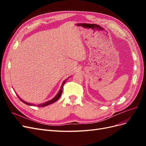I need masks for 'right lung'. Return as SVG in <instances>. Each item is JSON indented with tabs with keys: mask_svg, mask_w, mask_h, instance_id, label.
Wrapping results in <instances>:
<instances>
[{
	"mask_svg": "<svg viewBox=\"0 0 146 146\" xmlns=\"http://www.w3.org/2000/svg\"><path fill=\"white\" fill-rule=\"evenodd\" d=\"M68 80V78L67 79H66V80L63 82V83H62V85H61V88H60V91H58V93H57V94L54 97V98H53L52 99H51V100H48V101H47V102H44V103H42V104H39V105H38L37 106H38V107H46V106H47V105H50V104H53L54 102H56L57 100H58L60 98V96H61V94H62V90H63V86H64V83H65V82H66V80ZM17 95V96L18 97V98L19 99V100H21V101H22L23 102V103H24L25 104H26V105H30V106H35V104H30V103H29V102H25V101H24V100H23L21 98H20V97H19L18 96V95L17 94H16Z\"/></svg>",
	"mask_w": 146,
	"mask_h": 146,
	"instance_id": "1",
	"label": "right lung"
}]
</instances>
